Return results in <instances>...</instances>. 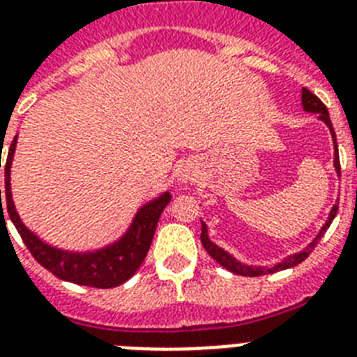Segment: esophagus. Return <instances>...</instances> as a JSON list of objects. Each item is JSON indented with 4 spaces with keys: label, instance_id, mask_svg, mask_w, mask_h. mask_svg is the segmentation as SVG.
Here are the masks:
<instances>
[{
    "label": "esophagus",
    "instance_id": "obj_1",
    "mask_svg": "<svg viewBox=\"0 0 357 357\" xmlns=\"http://www.w3.org/2000/svg\"><path fill=\"white\" fill-rule=\"evenodd\" d=\"M196 178V172L192 170L190 167H185L181 168V172H179V181L181 183H187V181H192V179Z\"/></svg>",
    "mask_w": 357,
    "mask_h": 357
}]
</instances>
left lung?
<instances>
[{
    "label": "left lung",
    "mask_w": 357,
    "mask_h": 357,
    "mask_svg": "<svg viewBox=\"0 0 357 357\" xmlns=\"http://www.w3.org/2000/svg\"><path fill=\"white\" fill-rule=\"evenodd\" d=\"M302 107H304V111H307V113L319 114V120H322V122L328 126V129H330V133H332V139H333V148H335V151H333V167H335V172L341 174V165H339V153H337V140H335V131H333L332 120H330V113H328L326 105H324V103H322L321 100H319V98L313 94V92L307 91V89H302ZM337 209H339V206L335 204V206L332 207L330 215H328L326 224L322 226L321 231L317 234V237L313 238V241H311V243L307 244L304 250H300L298 254L289 255V257H285L283 261L276 263L274 266H252V265H244V263L237 261L234 255H229L226 250L220 248L218 244H215L211 238H209V235H207L206 222H202L200 238H202V244H204V248H206L207 254L211 255L213 259L217 261L218 265L224 266V268H228L229 272L238 274V276H263V274H272V272L285 271V268H291V266H296L298 263H302V261H304L305 257L311 254V252H313V248H315L317 244H319V241L324 237L326 229L330 228V224H332V220L335 218V215H337Z\"/></svg>",
    "instance_id": "obj_1"
}]
</instances>
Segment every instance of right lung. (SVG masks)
<instances>
[{"instance_id":"obj_1","label":"right lung","mask_w":357,"mask_h":357,"mask_svg":"<svg viewBox=\"0 0 357 357\" xmlns=\"http://www.w3.org/2000/svg\"><path fill=\"white\" fill-rule=\"evenodd\" d=\"M16 140L14 137L13 144L8 146L7 162H5V209L8 211V217L13 220L14 228L18 229L20 237L29 248L38 263L44 268L52 272L53 276L64 282L77 283V285H86V287L96 289H111L119 287L123 282H128L135 272L142 265L148 250H150L151 238L155 234L157 222L161 217L162 209L170 204L172 196L170 192H162L151 202L140 207L135 215L133 222L128 228V231L114 243L107 244L105 248L92 250V252H68L61 250L57 246L47 244L42 241L36 234H33L20 218L16 207L13 202V192H10V165L14 159V150H16ZM1 168V159H0ZM0 207L1 218L3 204H1V189H0Z\"/></svg>"}]
</instances>
